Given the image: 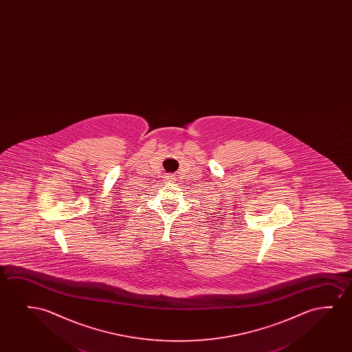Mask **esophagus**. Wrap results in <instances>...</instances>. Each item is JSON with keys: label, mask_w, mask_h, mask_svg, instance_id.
<instances>
[{"label": "esophagus", "mask_w": 352, "mask_h": 352, "mask_svg": "<svg viewBox=\"0 0 352 352\" xmlns=\"http://www.w3.org/2000/svg\"><path fill=\"white\" fill-rule=\"evenodd\" d=\"M173 177L172 175H167V182H172L173 180Z\"/></svg>", "instance_id": "1"}]
</instances>
